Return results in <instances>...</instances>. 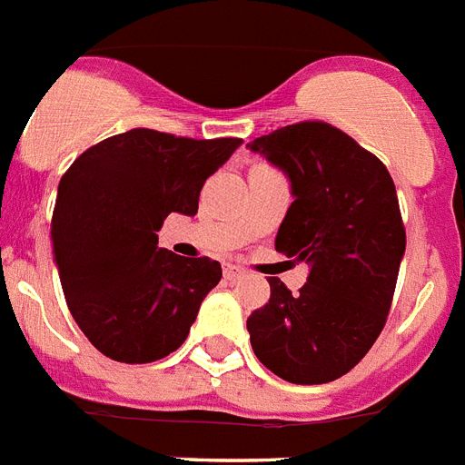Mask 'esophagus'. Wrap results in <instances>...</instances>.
<instances>
[{
    "label": "esophagus",
    "mask_w": 465,
    "mask_h": 465,
    "mask_svg": "<svg viewBox=\"0 0 465 465\" xmlns=\"http://www.w3.org/2000/svg\"><path fill=\"white\" fill-rule=\"evenodd\" d=\"M242 275H244V271H242V268H237V265L228 263V265H225V268H223V277H225V280L235 282V280H240Z\"/></svg>",
    "instance_id": "1"
}]
</instances>
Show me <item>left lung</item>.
Masks as SVG:
<instances>
[{"label": "left lung", "mask_w": 465, "mask_h": 465, "mask_svg": "<svg viewBox=\"0 0 465 465\" xmlns=\"http://www.w3.org/2000/svg\"><path fill=\"white\" fill-rule=\"evenodd\" d=\"M249 148L292 181L275 249L311 268L299 293L268 280L271 299L247 320L252 348L289 383H329L386 327L407 244L395 183L376 154L320 119L282 126Z\"/></svg>", "instance_id": "8db88e82"}]
</instances>
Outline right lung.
<instances>
[{"instance_id": "1", "label": "right lung", "mask_w": 465, "mask_h": 465, "mask_svg": "<svg viewBox=\"0 0 465 465\" xmlns=\"http://www.w3.org/2000/svg\"><path fill=\"white\" fill-rule=\"evenodd\" d=\"M242 138L131 129L91 145L58 185L51 242L63 293L91 346L126 364L181 348L221 263L157 247L169 213L194 216L206 178Z\"/></svg>"}]
</instances>
